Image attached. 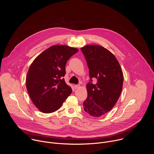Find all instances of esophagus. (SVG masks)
I'll use <instances>...</instances> for the list:
<instances>
[{
    "label": "esophagus",
    "instance_id": "1",
    "mask_svg": "<svg viewBox=\"0 0 154 154\" xmlns=\"http://www.w3.org/2000/svg\"><path fill=\"white\" fill-rule=\"evenodd\" d=\"M80 86V85H75L74 86V88H75V89H78Z\"/></svg>",
    "mask_w": 154,
    "mask_h": 154
}]
</instances>
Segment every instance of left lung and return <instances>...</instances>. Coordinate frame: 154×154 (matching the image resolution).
Wrapping results in <instances>:
<instances>
[{"mask_svg":"<svg viewBox=\"0 0 154 154\" xmlns=\"http://www.w3.org/2000/svg\"><path fill=\"white\" fill-rule=\"evenodd\" d=\"M89 68L90 77L96 79V84L86 85L88 97L83 103L84 110L91 116L100 117L113 108L121 95L124 76L115 56L98 45L81 48Z\"/></svg>","mask_w":154,"mask_h":154,"instance_id":"obj_1","label":"left lung"}]
</instances>
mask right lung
Here are the masks:
<instances>
[{
	"instance_id": "add662e5",
	"label": "right lung",
	"mask_w": 154,
	"mask_h": 154,
	"mask_svg": "<svg viewBox=\"0 0 154 154\" xmlns=\"http://www.w3.org/2000/svg\"><path fill=\"white\" fill-rule=\"evenodd\" d=\"M79 51L66 45L51 46L32 62L26 77L29 96L39 110L53 113L61 106L72 93L63 77L68 60Z\"/></svg>"
}]
</instances>
